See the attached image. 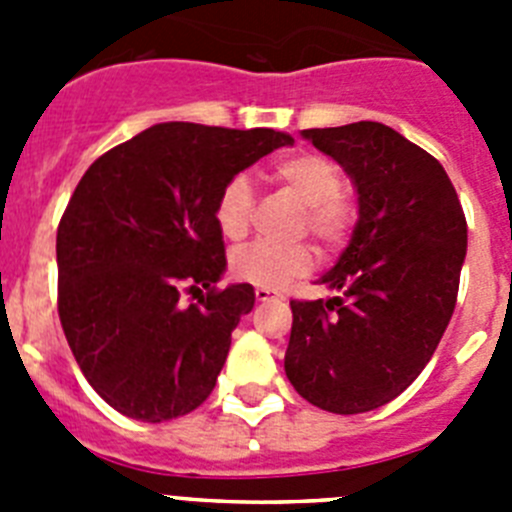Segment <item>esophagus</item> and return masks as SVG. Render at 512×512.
I'll return each instance as SVG.
<instances>
[{
  "instance_id": "esophagus-1",
  "label": "esophagus",
  "mask_w": 512,
  "mask_h": 512,
  "mask_svg": "<svg viewBox=\"0 0 512 512\" xmlns=\"http://www.w3.org/2000/svg\"><path fill=\"white\" fill-rule=\"evenodd\" d=\"M256 300H259V302H271V300H279V295H274L271 289H256Z\"/></svg>"
}]
</instances>
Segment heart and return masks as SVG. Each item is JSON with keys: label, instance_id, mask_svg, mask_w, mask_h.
I'll list each match as a JSON object with an SVG mask.
<instances>
[{"label": "heart", "instance_id": "1", "mask_svg": "<svg viewBox=\"0 0 512 512\" xmlns=\"http://www.w3.org/2000/svg\"><path fill=\"white\" fill-rule=\"evenodd\" d=\"M271 179L282 184L300 205H305L302 230H310L325 248L346 243L354 228V205L341 194L343 179L333 161L318 153H292L271 166ZM215 225L225 241H241L251 228L253 189L246 176L238 174L217 192ZM230 269L238 279L261 289H279L292 279L305 277L312 269V251L305 243L259 241L233 253Z\"/></svg>", "mask_w": 512, "mask_h": 512}]
</instances>
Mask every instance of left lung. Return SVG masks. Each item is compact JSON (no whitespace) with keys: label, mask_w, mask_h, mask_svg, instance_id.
Returning <instances> with one entry per match:
<instances>
[{"label":"left lung","mask_w":512,"mask_h":512,"mask_svg":"<svg viewBox=\"0 0 512 512\" xmlns=\"http://www.w3.org/2000/svg\"><path fill=\"white\" fill-rule=\"evenodd\" d=\"M343 166L359 220L320 284L328 300H292L284 372L315 408L369 413L431 361L449 325L467 256V217L431 153L382 122L302 130Z\"/></svg>","instance_id":"obj_1"}]
</instances>
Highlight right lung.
<instances>
[{
  "mask_svg": "<svg viewBox=\"0 0 512 512\" xmlns=\"http://www.w3.org/2000/svg\"><path fill=\"white\" fill-rule=\"evenodd\" d=\"M292 143L271 128L158 122L81 176L56 235L58 318L117 413L164 423L210 397L256 300L251 284L217 289L228 264L212 207L228 179ZM189 294L201 300L187 306Z\"/></svg>",
  "mask_w": 512,
  "mask_h": 512,
  "instance_id": "add662e5",
  "label": "right lung"
}]
</instances>
